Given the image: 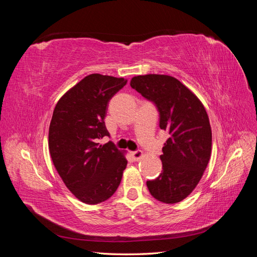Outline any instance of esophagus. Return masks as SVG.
I'll list each match as a JSON object with an SVG mask.
<instances>
[{
    "label": "esophagus",
    "instance_id": "1",
    "mask_svg": "<svg viewBox=\"0 0 257 257\" xmlns=\"http://www.w3.org/2000/svg\"><path fill=\"white\" fill-rule=\"evenodd\" d=\"M132 157L134 158V160H135V161H139L141 159H143V157H144V153H143V151H141V150L134 151V152H132Z\"/></svg>",
    "mask_w": 257,
    "mask_h": 257
}]
</instances>
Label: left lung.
Instances as JSON below:
<instances>
[{
	"label": "left lung",
	"instance_id": "obj_1",
	"mask_svg": "<svg viewBox=\"0 0 257 257\" xmlns=\"http://www.w3.org/2000/svg\"><path fill=\"white\" fill-rule=\"evenodd\" d=\"M131 87L155 104L160 127L168 134L160 157L163 170L157 179L147 181L148 190L162 203H179L196 188L211 157L207 111L199 98L172 76H135Z\"/></svg>",
	"mask_w": 257,
	"mask_h": 257
}]
</instances>
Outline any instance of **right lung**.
<instances>
[{
    "mask_svg": "<svg viewBox=\"0 0 257 257\" xmlns=\"http://www.w3.org/2000/svg\"><path fill=\"white\" fill-rule=\"evenodd\" d=\"M127 80L91 74L75 84L54 107L48 146L53 165L80 201L96 205L113 195L126 168L125 153L109 142L104 119L111 97Z\"/></svg>",
    "mask_w": 257,
    "mask_h": 257,
    "instance_id": "right-lung-1",
    "label": "right lung"
}]
</instances>
